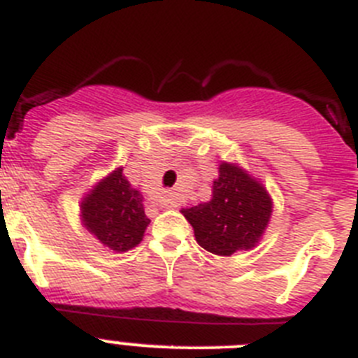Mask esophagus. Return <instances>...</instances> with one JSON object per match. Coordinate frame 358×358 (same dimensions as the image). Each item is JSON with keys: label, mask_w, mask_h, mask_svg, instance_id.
I'll return each instance as SVG.
<instances>
[{"label": "esophagus", "mask_w": 358, "mask_h": 358, "mask_svg": "<svg viewBox=\"0 0 358 358\" xmlns=\"http://www.w3.org/2000/svg\"><path fill=\"white\" fill-rule=\"evenodd\" d=\"M179 201H177V195L172 192H166V194L161 197V206L163 208H177Z\"/></svg>", "instance_id": "1"}]
</instances>
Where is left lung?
Returning a JSON list of instances; mask_svg holds the SVG:
<instances>
[{
	"label": "left lung",
	"mask_w": 358,
	"mask_h": 358,
	"mask_svg": "<svg viewBox=\"0 0 358 358\" xmlns=\"http://www.w3.org/2000/svg\"><path fill=\"white\" fill-rule=\"evenodd\" d=\"M201 248L218 256L248 251L260 242L273 215V199L260 181L222 161L211 201L181 210Z\"/></svg>",
	"instance_id": "obj_1"
}]
</instances>
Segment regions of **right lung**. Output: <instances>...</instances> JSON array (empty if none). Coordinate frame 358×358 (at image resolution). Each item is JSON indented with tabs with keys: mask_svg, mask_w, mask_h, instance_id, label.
<instances>
[{
	"mask_svg": "<svg viewBox=\"0 0 358 358\" xmlns=\"http://www.w3.org/2000/svg\"><path fill=\"white\" fill-rule=\"evenodd\" d=\"M80 217L85 229L116 252L136 248L150 224L143 210V195L132 188L123 169L113 170L82 199Z\"/></svg>",
	"mask_w": 358,
	"mask_h": 358,
	"instance_id": "add662e5",
	"label": "right lung"
}]
</instances>
